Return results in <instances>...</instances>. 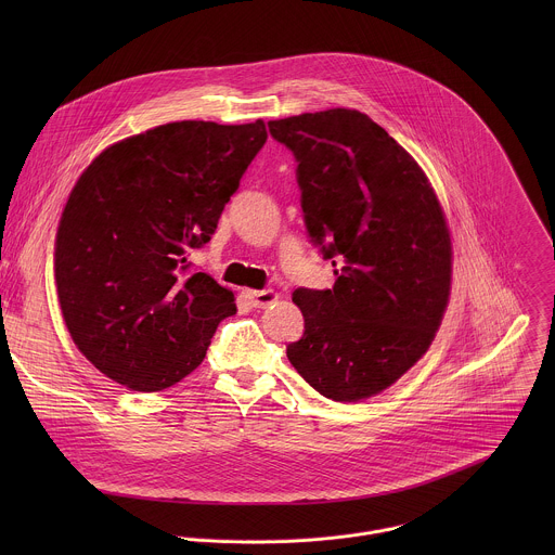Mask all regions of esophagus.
<instances>
[{"label":"esophagus","mask_w":555,"mask_h":555,"mask_svg":"<svg viewBox=\"0 0 555 555\" xmlns=\"http://www.w3.org/2000/svg\"><path fill=\"white\" fill-rule=\"evenodd\" d=\"M245 297L254 308H267L280 299L275 291H245Z\"/></svg>","instance_id":"34e87169"}]
</instances>
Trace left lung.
Here are the masks:
<instances>
[{
    "label": "left lung",
    "mask_w": 555,
    "mask_h": 555,
    "mask_svg": "<svg viewBox=\"0 0 555 555\" xmlns=\"http://www.w3.org/2000/svg\"><path fill=\"white\" fill-rule=\"evenodd\" d=\"M297 159L310 238L335 269L297 288L306 331L286 354L320 396H378L429 348L451 293V237L431 183L365 113L328 108L269 121Z\"/></svg>",
    "instance_id": "obj_1"
}]
</instances>
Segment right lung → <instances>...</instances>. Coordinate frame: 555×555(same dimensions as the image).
<instances>
[{"label": "right lung", "mask_w": 555, "mask_h": 555, "mask_svg": "<svg viewBox=\"0 0 555 555\" xmlns=\"http://www.w3.org/2000/svg\"><path fill=\"white\" fill-rule=\"evenodd\" d=\"M267 141L264 121H172L104 150L80 175L55 238L66 326L91 365L141 393L168 389L205 359L235 295L188 256Z\"/></svg>", "instance_id": "1"}]
</instances>
